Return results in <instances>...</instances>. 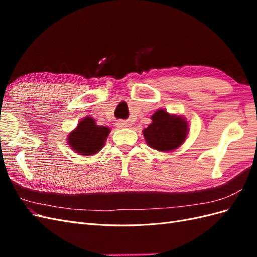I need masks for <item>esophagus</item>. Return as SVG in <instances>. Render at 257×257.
Returning <instances> with one entry per match:
<instances>
[{"label": "esophagus", "mask_w": 257, "mask_h": 257, "mask_svg": "<svg viewBox=\"0 0 257 257\" xmlns=\"http://www.w3.org/2000/svg\"><path fill=\"white\" fill-rule=\"evenodd\" d=\"M115 125H116V127L123 128V127H127L128 126V123L126 121H118V122L115 123Z\"/></svg>", "instance_id": "1"}]
</instances>
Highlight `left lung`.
<instances>
[{"instance_id":"1","label":"left lung","mask_w":257,"mask_h":257,"mask_svg":"<svg viewBox=\"0 0 257 257\" xmlns=\"http://www.w3.org/2000/svg\"><path fill=\"white\" fill-rule=\"evenodd\" d=\"M152 122L143 131L147 145L160 152L178 149L189 135V122L183 115L158 109L151 115Z\"/></svg>"}]
</instances>
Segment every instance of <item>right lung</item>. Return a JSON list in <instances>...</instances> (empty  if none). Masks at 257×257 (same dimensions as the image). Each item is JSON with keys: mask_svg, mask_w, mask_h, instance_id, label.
Segmentation results:
<instances>
[{"mask_svg": "<svg viewBox=\"0 0 257 257\" xmlns=\"http://www.w3.org/2000/svg\"><path fill=\"white\" fill-rule=\"evenodd\" d=\"M109 133V127L97 125L92 116H84L67 135V144L79 155L91 157L102 150Z\"/></svg>", "mask_w": 257, "mask_h": 257, "instance_id": "1", "label": "right lung"}]
</instances>
